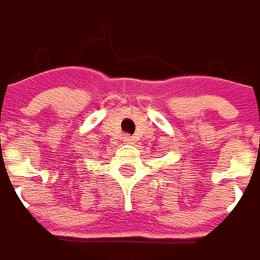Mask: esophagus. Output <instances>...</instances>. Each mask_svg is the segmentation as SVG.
<instances>
[{"instance_id":"1","label":"esophagus","mask_w":260,"mask_h":260,"mask_svg":"<svg viewBox=\"0 0 260 260\" xmlns=\"http://www.w3.org/2000/svg\"><path fill=\"white\" fill-rule=\"evenodd\" d=\"M123 141H126V143H131V141H132V137H131V135H125V137H123Z\"/></svg>"}]
</instances>
